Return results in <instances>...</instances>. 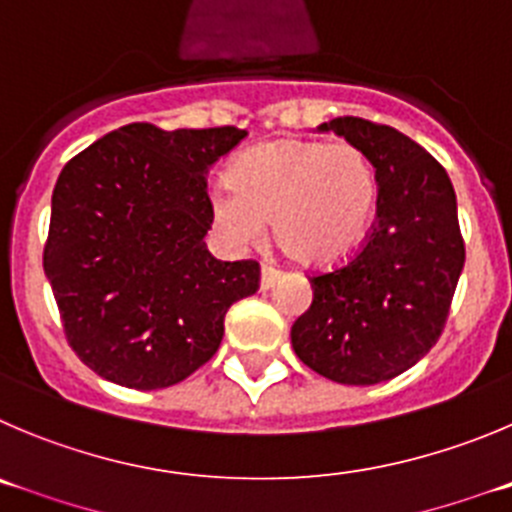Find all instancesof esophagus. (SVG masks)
Instances as JSON below:
<instances>
[{
	"mask_svg": "<svg viewBox=\"0 0 512 512\" xmlns=\"http://www.w3.org/2000/svg\"><path fill=\"white\" fill-rule=\"evenodd\" d=\"M278 278H280V270H275L272 265H262V272H260V288L262 290H270Z\"/></svg>",
	"mask_w": 512,
	"mask_h": 512,
	"instance_id": "1",
	"label": "esophagus"
}]
</instances>
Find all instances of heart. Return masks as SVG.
<instances>
[{
    "label": "heart",
    "mask_w": 512,
    "mask_h": 512,
    "mask_svg": "<svg viewBox=\"0 0 512 512\" xmlns=\"http://www.w3.org/2000/svg\"><path fill=\"white\" fill-rule=\"evenodd\" d=\"M214 224L232 245H257L272 219L275 242L310 267L356 255L374 227L379 179L348 141L280 138L237 156L232 179L209 191Z\"/></svg>",
    "instance_id": "b5f03b06"
}]
</instances>
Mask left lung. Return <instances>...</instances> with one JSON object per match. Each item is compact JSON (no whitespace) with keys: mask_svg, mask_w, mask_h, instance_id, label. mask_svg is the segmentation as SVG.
<instances>
[{"mask_svg":"<svg viewBox=\"0 0 512 512\" xmlns=\"http://www.w3.org/2000/svg\"><path fill=\"white\" fill-rule=\"evenodd\" d=\"M318 131L369 156L379 209L361 250L310 278L313 303L290 341L315 374L381 384L412 369L442 336L465 265L457 197L442 164L396 128L343 116Z\"/></svg>","mask_w":512,"mask_h":512,"instance_id":"obj_1","label":"left lung"}]
</instances>
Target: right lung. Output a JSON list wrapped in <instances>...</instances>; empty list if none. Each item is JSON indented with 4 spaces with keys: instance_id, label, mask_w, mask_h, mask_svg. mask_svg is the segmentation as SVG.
Instances as JSON below:
<instances>
[{
    "instance_id": "add662e5",
    "label": "right lung",
    "mask_w": 512,
    "mask_h": 512,
    "mask_svg": "<svg viewBox=\"0 0 512 512\" xmlns=\"http://www.w3.org/2000/svg\"><path fill=\"white\" fill-rule=\"evenodd\" d=\"M247 131L128 123L60 171L45 275L65 338L88 369L128 389H166L217 353L229 305L260 288L255 260L222 262L207 174Z\"/></svg>"
}]
</instances>
